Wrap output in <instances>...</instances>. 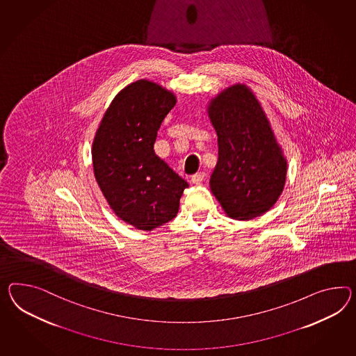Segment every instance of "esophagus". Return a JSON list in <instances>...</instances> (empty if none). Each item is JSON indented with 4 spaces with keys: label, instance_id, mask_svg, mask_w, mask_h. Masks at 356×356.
<instances>
[{
    "label": "esophagus",
    "instance_id": "obj_1",
    "mask_svg": "<svg viewBox=\"0 0 356 356\" xmlns=\"http://www.w3.org/2000/svg\"><path fill=\"white\" fill-rule=\"evenodd\" d=\"M205 177H207V174L204 173V172L193 174L191 177V182L195 183V184H199V183L202 182L205 179Z\"/></svg>",
    "mask_w": 356,
    "mask_h": 356
}]
</instances>
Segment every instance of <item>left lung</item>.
<instances>
[{"label": "left lung", "instance_id": "8db88e82", "mask_svg": "<svg viewBox=\"0 0 356 356\" xmlns=\"http://www.w3.org/2000/svg\"><path fill=\"white\" fill-rule=\"evenodd\" d=\"M208 115L218 136L210 190L229 218L262 216L283 192L286 160L261 103L236 83L210 101Z\"/></svg>", "mask_w": 356, "mask_h": 356}]
</instances>
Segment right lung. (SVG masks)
<instances>
[{"label": "right lung", "instance_id": "right-lung-1", "mask_svg": "<svg viewBox=\"0 0 356 356\" xmlns=\"http://www.w3.org/2000/svg\"><path fill=\"white\" fill-rule=\"evenodd\" d=\"M175 103L173 92L138 80L115 97L94 137L98 186L115 214L138 229L172 220L188 187L154 149L157 130Z\"/></svg>", "mask_w": 356, "mask_h": 356}]
</instances>
